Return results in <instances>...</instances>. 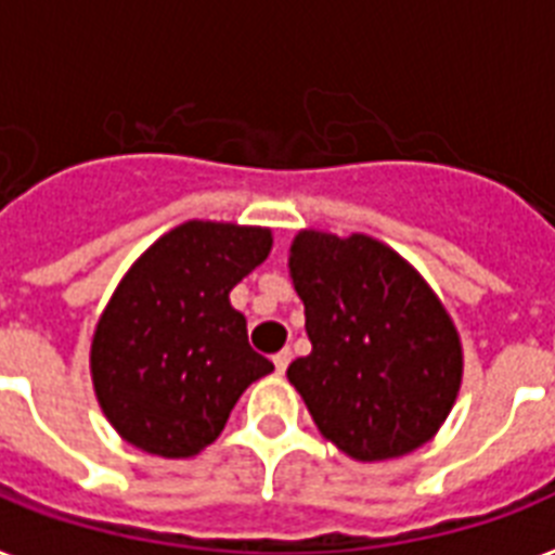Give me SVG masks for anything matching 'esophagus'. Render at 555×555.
Returning <instances> with one entry per match:
<instances>
[{
  "instance_id": "esophagus-1",
  "label": "esophagus",
  "mask_w": 555,
  "mask_h": 555,
  "mask_svg": "<svg viewBox=\"0 0 555 555\" xmlns=\"http://www.w3.org/2000/svg\"><path fill=\"white\" fill-rule=\"evenodd\" d=\"M273 365H276L279 374H285V369L291 365V351H279V354H273Z\"/></svg>"
}]
</instances>
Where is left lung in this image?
<instances>
[{"instance_id": "obj_1", "label": "left lung", "mask_w": 555, "mask_h": 555, "mask_svg": "<svg viewBox=\"0 0 555 555\" xmlns=\"http://www.w3.org/2000/svg\"><path fill=\"white\" fill-rule=\"evenodd\" d=\"M291 276L313 348L287 379L322 435L357 461L426 443L455 403L464 363L455 325L417 270L369 235L305 230Z\"/></svg>"}]
</instances>
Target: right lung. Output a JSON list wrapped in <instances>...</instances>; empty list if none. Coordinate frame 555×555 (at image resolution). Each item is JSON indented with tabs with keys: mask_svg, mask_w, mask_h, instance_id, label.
<instances>
[{
	"mask_svg": "<svg viewBox=\"0 0 555 555\" xmlns=\"http://www.w3.org/2000/svg\"><path fill=\"white\" fill-rule=\"evenodd\" d=\"M270 230L186 221L126 273L91 343L108 423L132 447L190 457L221 435L235 400L273 371L247 343L230 291L270 253Z\"/></svg>",
	"mask_w": 555,
	"mask_h": 555,
	"instance_id": "right-lung-1",
	"label": "right lung"
}]
</instances>
